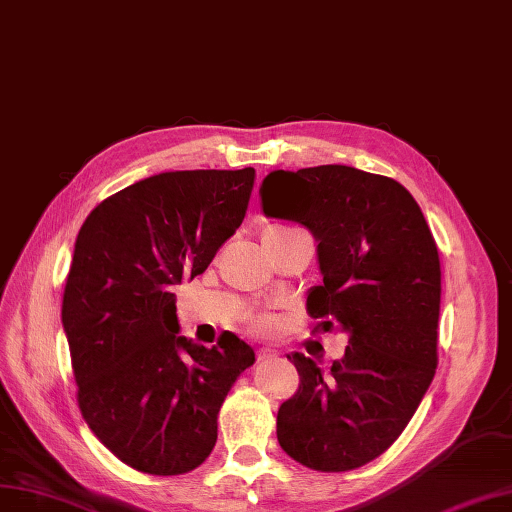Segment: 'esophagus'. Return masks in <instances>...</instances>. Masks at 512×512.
Returning <instances> with one entry per match:
<instances>
[{"label": "esophagus", "instance_id": "obj_1", "mask_svg": "<svg viewBox=\"0 0 512 512\" xmlns=\"http://www.w3.org/2000/svg\"><path fill=\"white\" fill-rule=\"evenodd\" d=\"M274 358H279V352H276V349L261 347L259 352H257V360H259V362H268V360H274Z\"/></svg>", "mask_w": 512, "mask_h": 512}]
</instances>
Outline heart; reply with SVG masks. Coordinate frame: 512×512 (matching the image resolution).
Here are the masks:
<instances>
[{"instance_id":"heart-1","label":"heart","mask_w":512,"mask_h":512,"mask_svg":"<svg viewBox=\"0 0 512 512\" xmlns=\"http://www.w3.org/2000/svg\"><path fill=\"white\" fill-rule=\"evenodd\" d=\"M291 231H294V229L274 227V229L266 231L264 240H268V238H279V236H285V233H291ZM272 326H274V319H272L270 315H266V313H259V315H253V317H251V328L257 330V332H266V330H270Z\"/></svg>"}]
</instances>
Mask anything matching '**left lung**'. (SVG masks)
<instances>
[{"instance_id": "8db88e82", "label": "left lung", "mask_w": 512, "mask_h": 512, "mask_svg": "<svg viewBox=\"0 0 512 512\" xmlns=\"http://www.w3.org/2000/svg\"><path fill=\"white\" fill-rule=\"evenodd\" d=\"M266 216L317 240L324 281L306 311L347 332L345 356L324 371L300 352V386L279 407L276 437L317 472H347L403 433L437 367L442 270L416 199L386 175L345 165L272 171L259 188Z\"/></svg>"}]
</instances>
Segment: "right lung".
Segmentation results:
<instances>
[{"label":"right lung","mask_w":512,"mask_h":512,"mask_svg":"<svg viewBox=\"0 0 512 512\" xmlns=\"http://www.w3.org/2000/svg\"><path fill=\"white\" fill-rule=\"evenodd\" d=\"M253 184V167L158 173L98 203L77 236L62 324L79 410L143 474L206 461L227 392L255 362L231 332L214 347L180 337L173 294L242 225Z\"/></svg>","instance_id":"add662e5"}]
</instances>
